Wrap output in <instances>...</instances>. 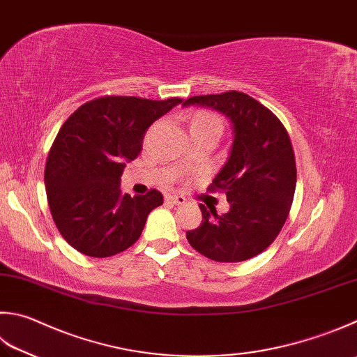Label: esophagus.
<instances>
[{
  "mask_svg": "<svg viewBox=\"0 0 357 357\" xmlns=\"http://www.w3.org/2000/svg\"><path fill=\"white\" fill-rule=\"evenodd\" d=\"M167 202H171L174 205H185L186 204V199L183 196H180V194H169V196L166 197Z\"/></svg>",
  "mask_w": 357,
  "mask_h": 357,
  "instance_id": "34e87169",
  "label": "esophagus"
}]
</instances>
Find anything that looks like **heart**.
<instances>
[{
    "instance_id": "heart-1",
    "label": "heart",
    "mask_w": 357,
    "mask_h": 357,
    "mask_svg": "<svg viewBox=\"0 0 357 357\" xmlns=\"http://www.w3.org/2000/svg\"><path fill=\"white\" fill-rule=\"evenodd\" d=\"M194 127H216V129L222 130L224 123H222V119L216 113L197 112L191 121V129H194Z\"/></svg>"
}]
</instances>
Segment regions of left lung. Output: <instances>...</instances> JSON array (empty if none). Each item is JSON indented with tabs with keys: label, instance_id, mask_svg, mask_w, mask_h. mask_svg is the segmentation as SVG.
Returning <instances> with one entry per match:
<instances>
[{
	"label": "left lung",
	"instance_id": "8db88e82",
	"mask_svg": "<svg viewBox=\"0 0 357 357\" xmlns=\"http://www.w3.org/2000/svg\"><path fill=\"white\" fill-rule=\"evenodd\" d=\"M205 105L233 123V144L225 166L208 186L224 192L230 211L200 205L202 224L186 231L194 250L219 262L257 257L272 244L291 211L297 166L291 137L280 118L241 91L192 96L183 105Z\"/></svg>",
	"mask_w": 357,
	"mask_h": 357
}]
</instances>
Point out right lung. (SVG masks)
Returning <instances> with one entry per match:
<instances>
[{"mask_svg": "<svg viewBox=\"0 0 357 357\" xmlns=\"http://www.w3.org/2000/svg\"><path fill=\"white\" fill-rule=\"evenodd\" d=\"M181 102L137 96L89 100L60 127L45 167L48 204L57 230L77 252L107 258L141 236L149 213L163 204L157 190L123 194L119 177L135 160L153 121Z\"/></svg>", "mask_w": 357, "mask_h": 357, "instance_id": "obj_1", "label": "right lung"}]
</instances>
